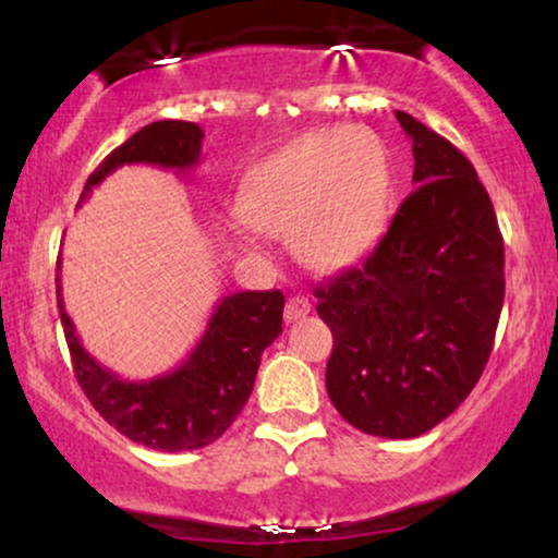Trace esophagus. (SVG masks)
<instances>
[{
  "label": "esophagus",
  "instance_id": "esophagus-1",
  "mask_svg": "<svg viewBox=\"0 0 558 558\" xmlns=\"http://www.w3.org/2000/svg\"><path fill=\"white\" fill-rule=\"evenodd\" d=\"M312 312V304L307 296H289L287 307H284V319L287 323H296V319L307 317Z\"/></svg>",
  "mask_w": 558,
  "mask_h": 558
}]
</instances>
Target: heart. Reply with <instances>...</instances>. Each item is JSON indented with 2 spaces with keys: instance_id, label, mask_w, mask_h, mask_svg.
Masks as SVG:
<instances>
[{
  "instance_id": "heart-1",
  "label": "heart",
  "mask_w": 558,
  "mask_h": 558,
  "mask_svg": "<svg viewBox=\"0 0 558 558\" xmlns=\"http://www.w3.org/2000/svg\"><path fill=\"white\" fill-rule=\"evenodd\" d=\"M388 162L378 136L325 129L262 162L246 182L243 210L262 231L294 235L302 262L323 271L361 258L388 208Z\"/></svg>"
}]
</instances>
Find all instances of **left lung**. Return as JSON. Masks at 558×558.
<instances>
[{"label":"left lung","mask_w":558,"mask_h":558,"mask_svg":"<svg viewBox=\"0 0 558 558\" xmlns=\"http://www.w3.org/2000/svg\"><path fill=\"white\" fill-rule=\"evenodd\" d=\"M414 193L376 248L315 289L332 332V407L373 437L411 439L468 399L490 357L506 248L470 159L409 113Z\"/></svg>","instance_id":"8db88e82"}]
</instances>
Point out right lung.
Returning a JSON list of instances; mask_svg holds the SVG:
<instances>
[{
  "mask_svg": "<svg viewBox=\"0 0 558 558\" xmlns=\"http://www.w3.org/2000/svg\"><path fill=\"white\" fill-rule=\"evenodd\" d=\"M201 149L203 129L193 121H155L129 136L90 172L81 203L119 167L157 165L187 172L201 159ZM56 289L60 323L83 393L113 429L159 452H190L216 441L241 414L254 391L262 353L281 335L284 294L279 289L228 294L216 304L187 361L165 376L124 380L81 345L60 294V258Z\"/></svg>",
  "mask_w": 558,
  "mask_h": 558,
  "instance_id": "obj_1",
  "label": "right lung"
}]
</instances>
